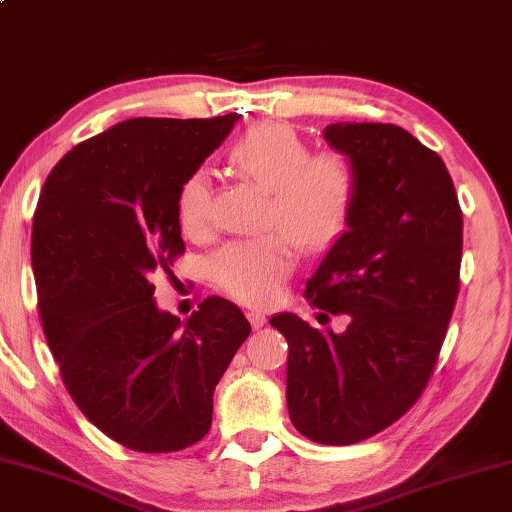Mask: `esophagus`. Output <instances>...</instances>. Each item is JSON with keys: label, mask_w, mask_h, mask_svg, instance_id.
Segmentation results:
<instances>
[{"label": "esophagus", "mask_w": 512, "mask_h": 512, "mask_svg": "<svg viewBox=\"0 0 512 512\" xmlns=\"http://www.w3.org/2000/svg\"><path fill=\"white\" fill-rule=\"evenodd\" d=\"M247 320L251 326H254V329H261V326L267 322V317H265V313L254 311V308H251V311H247Z\"/></svg>", "instance_id": "esophagus-1"}]
</instances>
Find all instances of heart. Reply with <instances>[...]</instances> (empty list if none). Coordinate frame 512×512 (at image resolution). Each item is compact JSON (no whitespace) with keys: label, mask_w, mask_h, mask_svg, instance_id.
Masks as SVG:
<instances>
[{"label":"heart","mask_w":512,"mask_h":512,"mask_svg":"<svg viewBox=\"0 0 512 512\" xmlns=\"http://www.w3.org/2000/svg\"><path fill=\"white\" fill-rule=\"evenodd\" d=\"M231 163L245 177L272 190L261 238L233 240L208 261L213 281L233 299L267 306L295 265V238L304 249H324L345 233L356 201V170L340 152H315L288 122H263L233 142ZM177 217L188 238L213 229V181L206 167L192 170L179 186ZM284 233L281 234L280 231Z\"/></svg>","instance_id":"b5f03b06"}]
</instances>
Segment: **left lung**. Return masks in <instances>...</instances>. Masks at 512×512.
Masks as SVG:
<instances>
[{"label":"left lung","mask_w":512,"mask_h":512,"mask_svg":"<svg viewBox=\"0 0 512 512\" xmlns=\"http://www.w3.org/2000/svg\"><path fill=\"white\" fill-rule=\"evenodd\" d=\"M356 170L349 229L308 279L311 306L349 315L345 333L292 313L290 422L320 445H356L406 415L429 383L460 286L463 213L442 158L397 124L324 129Z\"/></svg>","instance_id":"1"}]
</instances>
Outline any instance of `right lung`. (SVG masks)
<instances>
[{
    "label": "right lung",
    "instance_id": "obj_1",
    "mask_svg": "<svg viewBox=\"0 0 512 512\" xmlns=\"http://www.w3.org/2000/svg\"><path fill=\"white\" fill-rule=\"evenodd\" d=\"M238 117H133L72 147L40 192L31 265L47 345L81 413L133 451L204 438L215 385L251 333L222 297L186 322L158 311L152 283L186 251L179 186Z\"/></svg>",
    "mask_w": 512,
    "mask_h": 512
}]
</instances>
